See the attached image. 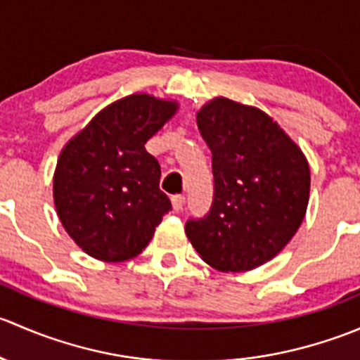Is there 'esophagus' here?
<instances>
[{
    "label": "esophagus",
    "instance_id": "esophagus-1",
    "mask_svg": "<svg viewBox=\"0 0 360 360\" xmlns=\"http://www.w3.org/2000/svg\"><path fill=\"white\" fill-rule=\"evenodd\" d=\"M183 205H184L183 195H174V197H172V209L176 210V212H179V210L183 209Z\"/></svg>",
    "mask_w": 360,
    "mask_h": 360
}]
</instances>
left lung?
<instances>
[{"label":"left lung","mask_w":360,"mask_h":360,"mask_svg":"<svg viewBox=\"0 0 360 360\" xmlns=\"http://www.w3.org/2000/svg\"><path fill=\"white\" fill-rule=\"evenodd\" d=\"M197 123L212 151L214 198L205 216L186 221V235L216 270H252L277 256L303 223L310 167L257 108L216 97Z\"/></svg>","instance_id":"8db88e82"}]
</instances>
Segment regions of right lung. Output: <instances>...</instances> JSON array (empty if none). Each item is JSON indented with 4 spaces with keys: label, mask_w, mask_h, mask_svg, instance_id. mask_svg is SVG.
<instances>
[{
    "label": "right lung",
    "mask_w": 360,
    "mask_h": 360,
    "mask_svg": "<svg viewBox=\"0 0 360 360\" xmlns=\"http://www.w3.org/2000/svg\"><path fill=\"white\" fill-rule=\"evenodd\" d=\"M177 103L132 94L97 112L64 146L53 202L68 235L89 256L110 263L136 257L172 209L160 190V163L144 144Z\"/></svg>",
    "instance_id": "add662e5"
}]
</instances>
